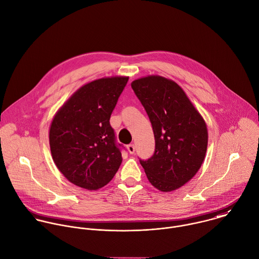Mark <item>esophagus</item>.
Returning <instances> with one entry per match:
<instances>
[{
    "instance_id": "obj_1",
    "label": "esophagus",
    "mask_w": 259,
    "mask_h": 259,
    "mask_svg": "<svg viewBox=\"0 0 259 259\" xmlns=\"http://www.w3.org/2000/svg\"><path fill=\"white\" fill-rule=\"evenodd\" d=\"M127 149H128V151H129L130 154H133V153L135 152V146H134V144H129V145L127 146Z\"/></svg>"
}]
</instances>
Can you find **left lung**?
<instances>
[{"instance_id":"left-lung-1","label":"left lung","mask_w":259,"mask_h":259,"mask_svg":"<svg viewBox=\"0 0 259 259\" xmlns=\"http://www.w3.org/2000/svg\"><path fill=\"white\" fill-rule=\"evenodd\" d=\"M131 87L144 107L155 139L148 159H139L150 184L171 192L200 169L207 151V126L183 89L158 75L138 78Z\"/></svg>"}]
</instances>
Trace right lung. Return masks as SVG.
Returning a JSON list of instances; mask_svg holds the SVG:
<instances>
[{
    "label": "right lung",
    "instance_id": "right-lung-1",
    "mask_svg": "<svg viewBox=\"0 0 259 259\" xmlns=\"http://www.w3.org/2000/svg\"><path fill=\"white\" fill-rule=\"evenodd\" d=\"M127 76L94 80L77 90L53 118L49 144L54 163L72 184L87 190L106 186L122 162L110 118Z\"/></svg>",
    "mask_w": 259,
    "mask_h": 259
}]
</instances>
